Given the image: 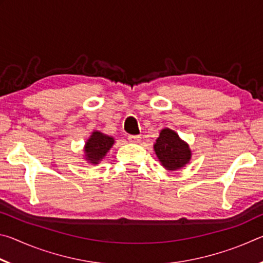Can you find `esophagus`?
<instances>
[{
    "instance_id": "esophagus-1",
    "label": "esophagus",
    "mask_w": 263,
    "mask_h": 263,
    "mask_svg": "<svg viewBox=\"0 0 263 263\" xmlns=\"http://www.w3.org/2000/svg\"><path fill=\"white\" fill-rule=\"evenodd\" d=\"M127 139H128V141L130 142H139L140 141V139H141V137L140 136H128L127 137Z\"/></svg>"
}]
</instances>
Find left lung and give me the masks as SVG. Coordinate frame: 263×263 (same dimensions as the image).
Here are the masks:
<instances>
[{"instance_id":"8db88e82","label":"left lung","mask_w":263,"mask_h":263,"mask_svg":"<svg viewBox=\"0 0 263 263\" xmlns=\"http://www.w3.org/2000/svg\"><path fill=\"white\" fill-rule=\"evenodd\" d=\"M154 151L168 171H176L189 162L191 152L188 145L174 131L163 128L154 145Z\"/></svg>"}]
</instances>
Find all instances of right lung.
I'll return each mask as SVG.
<instances>
[{"label": "right lung", "mask_w": 263, "mask_h": 263, "mask_svg": "<svg viewBox=\"0 0 263 263\" xmlns=\"http://www.w3.org/2000/svg\"><path fill=\"white\" fill-rule=\"evenodd\" d=\"M112 144L114 139L111 137L105 136L99 131L92 132L91 137L87 141L86 147H84L87 160L94 164L99 163L104 158V155L108 153Z\"/></svg>", "instance_id": "obj_1"}]
</instances>
